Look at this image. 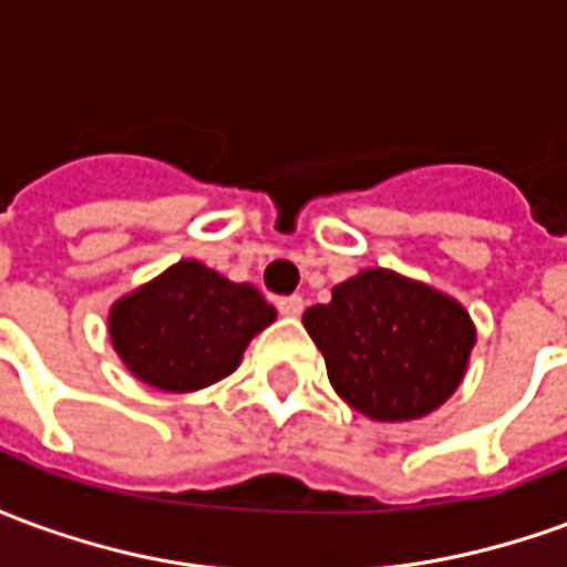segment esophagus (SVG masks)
I'll return each mask as SVG.
<instances>
[{
    "instance_id": "obj_1",
    "label": "esophagus",
    "mask_w": 567,
    "mask_h": 567,
    "mask_svg": "<svg viewBox=\"0 0 567 567\" xmlns=\"http://www.w3.org/2000/svg\"><path fill=\"white\" fill-rule=\"evenodd\" d=\"M276 307H279V312H282V316H288V319H297V316L303 312V297L300 295L279 297V300H276Z\"/></svg>"
}]
</instances>
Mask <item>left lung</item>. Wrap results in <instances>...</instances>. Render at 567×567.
I'll list each match as a JSON object with an SVG mask.
<instances>
[{"label":"left lung","instance_id":"obj_1","mask_svg":"<svg viewBox=\"0 0 567 567\" xmlns=\"http://www.w3.org/2000/svg\"><path fill=\"white\" fill-rule=\"evenodd\" d=\"M333 392L373 422L434 413L462 385L476 343L471 312L416 279L368 267L303 312Z\"/></svg>","mask_w":567,"mask_h":567}]
</instances>
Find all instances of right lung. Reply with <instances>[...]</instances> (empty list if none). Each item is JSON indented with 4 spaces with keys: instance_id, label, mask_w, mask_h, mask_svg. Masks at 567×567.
<instances>
[{
    "instance_id": "right-lung-1",
    "label": "right lung",
    "mask_w": 567,
    "mask_h": 567,
    "mask_svg": "<svg viewBox=\"0 0 567 567\" xmlns=\"http://www.w3.org/2000/svg\"><path fill=\"white\" fill-rule=\"evenodd\" d=\"M272 321L276 309L255 285L185 258L112 303L109 337L136 380L182 394L230 377Z\"/></svg>"
}]
</instances>
